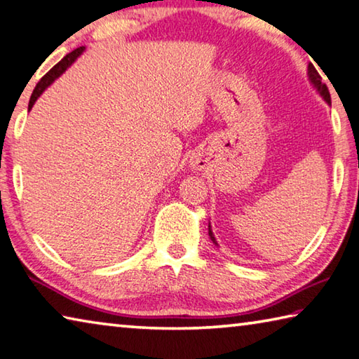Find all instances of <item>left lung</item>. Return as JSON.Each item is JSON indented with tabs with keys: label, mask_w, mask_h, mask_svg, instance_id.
Listing matches in <instances>:
<instances>
[{
	"label": "left lung",
	"mask_w": 359,
	"mask_h": 359,
	"mask_svg": "<svg viewBox=\"0 0 359 359\" xmlns=\"http://www.w3.org/2000/svg\"><path fill=\"white\" fill-rule=\"evenodd\" d=\"M307 74H309L310 84H312V86L315 87L316 92L320 93L321 98L325 100V102H326L327 104H331V95H329L327 87H326V84H323V82H321V76L318 74V72H316L312 63H309V73H307ZM208 235H210L211 242H213L216 246H218V242H216V238H215V235H213V231H211V226H210V224H208Z\"/></svg>",
	"instance_id": "left-lung-1"
}]
</instances>
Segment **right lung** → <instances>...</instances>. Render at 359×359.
Returning <instances> with one entry per match:
<instances>
[{
	"label": "right lung",
	"instance_id": "add662e5",
	"mask_svg": "<svg viewBox=\"0 0 359 359\" xmlns=\"http://www.w3.org/2000/svg\"><path fill=\"white\" fill-rule=\"evenodd\" d=\"M86 50V47L82 46V47H78V49H74L73 52H69L68 55H65L60 62H58L54 68L50 69L49 73H47L46 76H43V79H41L38 84H36V87H34V90H33V93H32V98H30V103H28V111H30L32 108H33V104L36 103V100L43 95V92L47 89V87H49L52 82H54L55 79H58L60 78V76L67 72V69L72 67V65L78 60V57L82 54V52Z\"/></svg>",
	"mask_w": 359,
	"mask_h": 359
}]
</instances>
